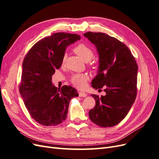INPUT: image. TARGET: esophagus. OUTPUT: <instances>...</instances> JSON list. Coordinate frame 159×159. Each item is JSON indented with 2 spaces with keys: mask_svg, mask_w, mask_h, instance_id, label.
Wrapping results in <instances>:
<instances>
[{
  "mask_svg": "<svg viewBox=\"0 0 159 159\" xmlns=\"http://www.w3.org/2000/svg\"><path fill=\"white\" fill-rule=\"evenodd\" d=\"M79 96L80 97H86L87 96V94L85 93H83V92H79Z\"/></svg>",
  "mask_w": 159,
  "mask_h": 159,
  "instance_id": "esophagus-1",
  "label": "esophagus"
}]
</instances>
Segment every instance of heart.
Here are the masks:
<instances>
[{
    "label": "heart",
    "mask_w": 159,
    "mask_h": 159,
    "mask_svg": "<svg viewBox=\"0 0 159 159\" xmlns=\"http://www.w3.org/2000/svg\"><path fill=\"white\" fill-rule=\"evenodd\" d=\"M75 52L83 61H89L94 57V52L88 46L84 43L79 44L74 49ZM66 59V54H65L62 59V63H65ZM89 79V76L85 74H75L73 75L70 78V83L75 86L76 88L79 89H83L85 88L86 81Z\"/></svg>",
    "instance_id": "obj_1"
}]
</instances>
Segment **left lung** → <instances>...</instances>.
Returning a JSON list of instances; mask_svg holds the SVG:
<instances>
[{
  "label": "left lung",
  "mask_w": 159,
  "mask_h": 159,
  "mask_svg": "<svg viewBox=\"0 0 159 159\" xmlns=\"http://www.w3.org/2000/svg\"><path fill=\"white\" fill-rule=\"evenodd\" d=\"M84 35L96 45L100 58L92 86L106 92L101 97L92 94L96 105L89 111V117L98 126H114L124 119L135 100L137 64L130 49L117 39L100 32Z\"/></svg>",
  "instance_id": "left-lung-1"
}]
</instances>
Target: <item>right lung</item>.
Returning a JSON list of instances; mask_svg holds the SVG:
<instances>
[{
  "mask_svg": "<svg viewBox=\"0 0 159 159\" xmlns=\"http://www.w3.org/2000/svg\"><path fill=\"white\" fill-rule=\"evenodd\" d=\"M76 34L57 32L35 43L25 55L19 86L25 107L38 124L57 125L66 118L70 100L78 96L72 86L52 84L55 69L62 65L66 46L79 40Z\"/></svg>",
  "mask_w": 159,
  "mask_h": 159,
  "instance_id": "right-lung-1",
  "label": "right lung"
}]
</instances>
